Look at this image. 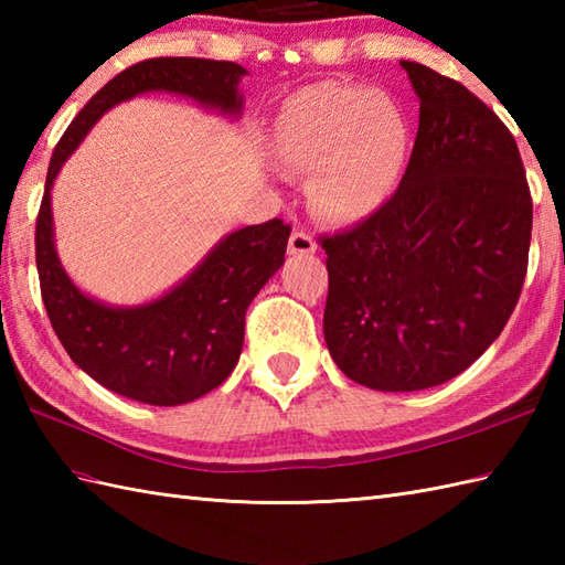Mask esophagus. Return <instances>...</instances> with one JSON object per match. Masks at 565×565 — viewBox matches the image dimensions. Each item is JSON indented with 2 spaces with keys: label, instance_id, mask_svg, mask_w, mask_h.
<instances>
[{
  "label": "esophagus",
  "instance_id": "obj_1",
  "mask_svg": "<svg viewBox=\"0 0 565 565\" xmlns=\"http://www.w3.org/2000/svg\"><path fill=\"white\" fill-rule=\"evenodd\" d=\"M318 249L316 239L303 231H294L289 237V255H313Z\"/></svg>",
  "mask_w": 565,
  "mask_h": 565
}]
</instances>
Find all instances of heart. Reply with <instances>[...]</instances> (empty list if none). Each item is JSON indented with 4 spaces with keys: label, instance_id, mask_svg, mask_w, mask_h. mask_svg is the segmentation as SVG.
Wrapping results in <instances>:
<instances>
[{
    "label": "heart",
    "instance_id": "1",
    "mask_svg": "<svg viewBox=\"0 0 565 565\" xmlns=\"http://www.w3.org/2000/svg\"><path fill=\"white\" fill-rule=\"evenodd\" d=\"M411 152V124L386 92L318 82L286 99L274 118L271 154L286 174H310L318 218L350 225L381 211Z\"/></svg>",
    "mask_w": 565,
    "mask_h": 565
}]
</instances>
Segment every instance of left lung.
<instances>
[{
    "mask_svg": "<svg viewBox=\"0 0 565 565\" xmlns=\"http://www.w3.org/2000/svg\"><path fill=\"white\" fill-rule=\"evenodd\" d=\"M419 99L391 201L322 237V332L344 376L423 391L459 376L505 328L526 274L532 196L505 124L463 84L401 60Z\"/></svg>",
    "mask_w": 565,
    "mask_h": 565,
    "instance_id": "1",
    "label": "left lung"
}]
</instances>
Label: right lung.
<instances>
[{
    "mask_svg": "<svg viewBox=\"0 0 565 565\" xmlns=\"http://www.w3.org/2000/svg\"><path fill=\"white\" fill-rule=\"evenodd\" d=\"M245 67L227 60L152 57L124 70L94 94L60 138L35 221V267L51 326L84 374L148 405H182L231 376L245 340L252 298L279 271L291 225L271 218L227 233L186 279L154 301L109 306L70 279L55 249L51 191L84 136L116 104L148 92L194 99L209 111L243 114Z\"/></svg>",
    "mask_w": 565,
    "mask_h": 565,
    "instance_id": "right-lung-1",
    "label": "right lung"
}]
</instances>
